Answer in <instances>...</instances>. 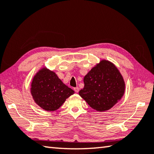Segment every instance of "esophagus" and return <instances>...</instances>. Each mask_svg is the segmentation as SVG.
<instances>
[{"instance_id": "esophagus-1", "label": "esophagus", "mask_w": 154, "mask_h": 154, "mask_svg": "<svg viewBox=\"0 0 154 154\" xmlns=\"http://www.w3.org/2000/svg\"><path fill=\"white\" fill-rule=\"evenodd\" d=\"M74 91L76 92V93H78L79 92V87H75L74 88Z\"/></svg>"}]
</instances>
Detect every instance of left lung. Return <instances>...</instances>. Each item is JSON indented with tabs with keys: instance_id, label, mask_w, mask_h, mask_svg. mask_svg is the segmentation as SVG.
<instances>
[{
	"instance_id": "1",
	"label": "left lung",
	"mask_w": 154,
	"mask_h": 154,
	"mask_svg": "<svg viewBox=\"0 0 154 154\" xmlns=\"http://www.w3.org/2000/svg\"><path fill=\"white\" fill-rule=\"evenodd\" d=\"M84 87L79 94L90 107L97 111L111 109L124 95L125 83L116 66L101 59L83 78Z\"/></svg>"
}]
</instances>
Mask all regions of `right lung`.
Returning <instances> with one entry per match:
<instances>
[{"instance_id":"right-lung-1","label":"right lung","mask_w":154,"mask_h":154,"mask_svg":"<svg viewBox=\"0 0 154 154\" xmlns=\"http://www.w3.org/2000/svg\"><path fill=\"white\" fill-rule=\"evenodd\" d=\"M31 94L36 104L45 111H53L61 106L75 91L59 79L55 71L43 67L33 77Z\"/></svg>"}]
</instances>
